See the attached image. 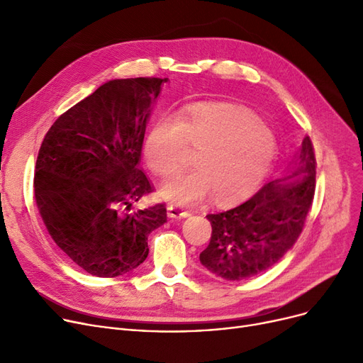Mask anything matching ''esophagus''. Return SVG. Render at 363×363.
I'll return each instance as SVG.
<instances>
[{
  "label": "esophagus",
  "instance_id": "obj_1",
  "mask_svg": "<svg viewBox=\"0 0 363 363\" xmlns=\"http://www.w3.org/2000/svg\"><path fill=\"white\" fill-rule=\"evenodd\" d=\"M167 215L169 218H175V219H182L191 215V212L186 211V208L178 206V204H169L167 206Z\"/></svg>",
  "mask_w": 363,
  "mask_h": 363
}]
</instances>
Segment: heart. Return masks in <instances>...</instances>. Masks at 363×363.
<instances>
[{
	"instance_id": "1",
	"label": "heart",
	"mask_w": 363,
	"mask_h": 363,
	"mask_svg": "<svg viewBox=\"0 0 363 363\" xmlns=\"http://www.w3.org/2000/svg\"><path fill=\"white\" fill-rule=\"evenodd\" d=\"M189 147L200 151V169L170 179L162 189L166 199L182 204L213 196L225 206L245 201L271 175L278 155L272 130L253 114L194 107L156 123L145 144L147 163L159 177L170 178L188 163Z\"/></svg>"
}]
</instances>
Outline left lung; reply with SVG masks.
I'll list each match as a JSON object with an SVG mask.
<instances>
[{
	"instance_id": "left-lung-1",
	"label": "left lung",
	"mask_w": 363,
	"mask_h": 363,
	"mask_svg": "<svg viewBox=\"0 0 363 363\" xmlns=\"http://www.w3.org/2000/svg\"><path fill=\"white\" fill-rule=\"evenodd\" d=\"M290 177L297 178L264 184L242 204L207 215L212 237L200 253L204 268L228 281H240L269 269L291 249L315 197L316 159L309 137L301 143Z\"/></svg>"
}]
</instances>
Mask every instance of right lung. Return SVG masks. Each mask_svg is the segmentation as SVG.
Masks as SVG:
<instances>
[{"label": "right lung", "mask_w": 363, "mask_h": 363, "mask_svg": "<svg viewBox=\"0 0 363 363\" xmlns=\"http://www.w3.org/2000/svg\"><path fill=\"white\" fill-rule=\"evenodd\" d=\"M167 78L114 79L65 111L45 133L35 164V200L55 245L100 278L130 272L148 256L147 238L166 206L140 167L151 106Z\"/></svg>", "instance_id": "obj_1"}]
</instances>
